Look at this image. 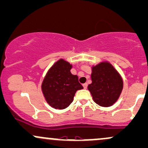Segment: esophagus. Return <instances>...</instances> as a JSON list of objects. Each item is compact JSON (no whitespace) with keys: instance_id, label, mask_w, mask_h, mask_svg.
Segmentation results:
<instances>
[{"instance_id":"esophagus-1","label":"esophagus","mask_w":148,"mask_h":148,"mask_svg":"<svg viewBox=\"0 0 148 148\" xmlns=\"http://www.w3.org/2000/svg\"><path fill=\"white\" fill-rule=\"evenodd\" d=\"M82 85H83L84 89H87V83H84Z\"/></svg>"}]
</instances>
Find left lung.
I'll list each match as a JSON object with an SVG mask.
<instances>
[{"instance_id":"1","label":"left lung","mask_w":148,"mask_h":148,"mask_svg":"<svg viewBox=\"0 0 148 148\" xmlns=\"http://www.w3.org/2000/svg\"><path fill=\"white\" fill-rule=\"evenodd\" d=\"M92 83L87 87L95 103L104 107L112 106L118 100L123 87L121 75L108 61L92 67Z\"/></svg>"}]
</instances>
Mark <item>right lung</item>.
<instances>
[{"label": "right lung", "mask_w": 148, "mask_h": 148, "mask_svg": "<svg viewBox=\"0 0 148 148\" xmlns=\"http://www.w3.org/2000/svg\"><path fill=\"white\" fill-rule=\"evenodd\" d=\"M72 66L61 58L51 67L43 80V95L47 102L54 109L67 108L73 101L76 92L83 88L77 75L71 73Z\"/></svg>", "instance_id": "1"}]
</instances>
